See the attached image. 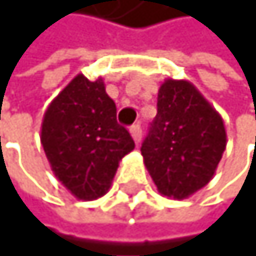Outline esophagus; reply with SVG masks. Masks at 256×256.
Segmentation results:
<instances>
[{"label":"esophagus","mask_w":256,"mask_h":256,"mask_svg":"<svg viewBox=\"0 0 256 256\" xmlns=\"http://www.w3.org/2000/svg\"><path fill=\"white\" fill-rule=\"evenodd\" d=\"M130 133H131V136H133L136 144L141 142V138H142V130H141V126H139V125H133V126L130 128Z\"/></svg>","instance_id":"obj_1"}]
</instances>
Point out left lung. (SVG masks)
Instances as JSON below:
<instances>
[{
	"label": "left lung",
	"instance_id": "left-lung-1",
	"mask_svg": "<svg viewBox=\"0 0 256 256\" xmlns=\"http://www.w3.org/2000/svg\"><path fill=\"white\" fill-rule=\"evenodd\" d=\"M226 149L221 115L188 80L168 78L157 98V115L141 146L157 190L182 200L210 182Z\"/></svg>",
	"mask_w": 256,
	"mask_h": 256
}]
</instances>
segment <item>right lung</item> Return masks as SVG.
Wrapping results in <instances>:
<instances>
[{
  "label": "right lung",
  "instance_id": "add662e5",
  "mask_svg": "<svg viewBox=\"0 0 256 256\" xmlns=\"http://www.w3.org/2000/svg\"><path fill=\"white\" fill-rule=\"evenodd\" d=\"M51 170L78 200H96L108 189L120 160L134 149L102 78L78 74L46 108L41 123Z\"/></svg>",
  "mask_w": 256,
  "mask_h": 256
}]
</instances>
